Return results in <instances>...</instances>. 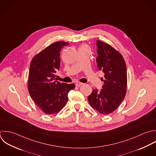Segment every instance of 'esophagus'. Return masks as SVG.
Segmentation results:
<instances>
[{"mask_svg": "<svg viewBox=\"0 0 156 156\" xmlns=\"http://www.w3.org/2000/svg\"><path fill=\"white\" fill-rule=\"evenodd\" d=\"M76 86H77V87H80V86H81L82 84H83V83H80V82H77V83H76Z\"/></svg>", "mask_w": 156, "mask_h": 156, "instance_id": "34e87169", "label": "esophagus"}]
</instances>
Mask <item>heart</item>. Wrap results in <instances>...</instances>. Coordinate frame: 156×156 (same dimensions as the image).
<instances>
[{
  "mask_svg": "<svg viewBox=\"0 0 156 156\" xmlns=\"http://www.w3.org/2000/svg\"><path fill=\"white\" fill-rule=\"evenodd\" d=\"M81 47H87V46L85 45H83V46H81Z\"/></svg>",
  "mask_w": 156,
  "mask_h": 156,
  "instance_id": "heart-1",
  "label": "heart"
}]
</instances>
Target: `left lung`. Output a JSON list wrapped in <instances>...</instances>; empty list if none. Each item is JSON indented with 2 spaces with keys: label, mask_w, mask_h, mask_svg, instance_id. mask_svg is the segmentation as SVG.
<instances>
[{
  "label": "left lung",
  "mask_w": 156,
  "mask_h": 156,
  "mask_svg": "<svg viewBox=\"0 0 156 156\" xmlns=\"http://www.w3.org/2000/svg\"><path fill=\"white\" fill-rule=\"evenodd\" d=\"M97 62L99 70L105 73L103 89L93 90L88 96L90 105L103 115L114 111L124 100L127 87L126 66L123 56L114 47L100 40L97 41Z\"/></svg>",
  "instance_id": "left-lung-1"
}]
</instances>
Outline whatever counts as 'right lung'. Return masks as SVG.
Segmentation results:
<instances>
[{"mask_svg": "<svg viewBox=\"0 0 156 156\" xmlns=\"http://www.w3.org/2000/svg\"><path fill=\"white\" fill-rule=\"evenodd\" d=\"M68 42H55L37 54L32 59L28 75V90L36 105L46 114H57L66 105L68 93L74 84L55 81L59 69L60 51Z\"/></svg>", "mask_w": 156, "mask_h": 156, "instance_id": "1", "label": "right lung"}]
</instances>
